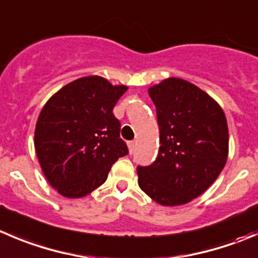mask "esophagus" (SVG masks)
Here are the masks:
<instances>
[{
    "mask_svg": "<svg viewBox=\"0 0 258 258\" xmlns=\"http://www.w3.org/2000/svg\"><path fill=\"white\" fill-rule=\"evenodd\" d=\"M128 150H130V152H134V150H135V141H128Z\"/></svg>",
    "mask_w": 258,
    "mask_h": 258,
    "instance_id": "obj_1",
    "label": "esophagus"
}]
</instances>
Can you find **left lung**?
<instances>
[{"mask_svg": "<svg viewBox=\"0 0 258 258\" xmlns=\"http://www.w3.org/2000/svg\"><path fill=\"white\" fill-rule=\"evenodd\" d=\"M156 107L160 149L137 166L139 185L161 206H181L203 194L228 156V126L219 104L194 84L169 78L149 89Z\"/></svg>", "mask_w": 258, "mask_h": 258, "instance_id": "1", "label": "left lung"}]
</instances>
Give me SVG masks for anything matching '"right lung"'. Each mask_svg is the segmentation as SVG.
<instances>
[{
  "instance_id": "right-lung-1",
  "label": "right lung",
  "mask_w": 258,
  "mask_h": 258,
  "mask_svg": "<svg viewBox=\"0 0 258 258\" xmlns=\"http://www.w3.org/2000/svg\"><path fill=\"white\" fill-rule=\"evenodd\" d=\"M126 91L101 77H84L62 87L40 112L35 150L45 177L62 197H86L128 154L113 114Z\"/></svg>"
}]
</instances>
